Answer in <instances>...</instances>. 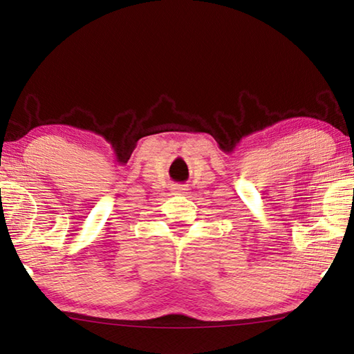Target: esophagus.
I'll list each match as a JSON object with an SVG mask.
<instances>
[{
	"mask_svg": "<svg viewBox=\"0 0 354 354\" xmlns=\"http://www.w3.org/2000/svg\"><path fill=\"white\" fill-rule=\"evenodd\" d=\"M185 190H189L187 185H184V184L175 185V192H176V194H185Z\"/></svg>",
	"mask_w": 354,
	"mask_h": 354,
	"instance_id": "34e87169",
	"label": "esophagus"
}]
</instances>
